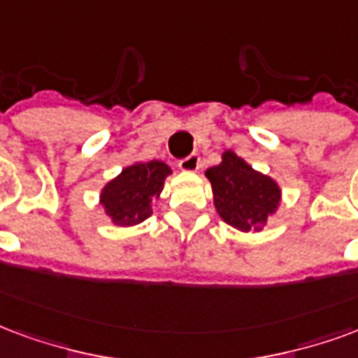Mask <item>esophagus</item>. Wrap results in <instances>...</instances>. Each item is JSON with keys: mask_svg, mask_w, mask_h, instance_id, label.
I'll return each mask as SVG.
<instances>
[{"mask_svg": "<svg viewBox=\"0 0 358 358\" xmlns=\"http://www.w3.org/2000/svg\"><path fill=\"white\" fill-rule=\"evenodd\" d=\"M178 166L182 172H197L201 166V157L197 155V153H193V155H189V157L182 159V161L178 163Z\"/></svg>", "mask_w": 358, "mask_h": 358, "instance_id": "obj_1", "label": "esophagus"}]
</instances>
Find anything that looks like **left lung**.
Listing matches in <instances>:
<instances>
[{"label":"left lung","instance_id":"left-lung-1","mask_svg":"<svg viewBox=\"0 0 358 358\" xmlns=\"http://www.w3.org/2000/svg\"><path fill=\"white\" fill-rule=\"evenodd\" d=\"M205 176L213 186L218 216L239 231H262L279 210L282 197L279 184L231 150L222 153V161L206 169Z\"/></svg>","mask_w":358,"mask_h":358}]
</instances>
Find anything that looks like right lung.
<instances>
[{
  "label": "right lung",
  "mask_w": 358,
  "mask_h": 358,
  "mask_svg": "<svg viewBox=\"0 0 358 358\" xmlns=\"http://www.w3.org/2000/svg\"><path fill=\"white\" fill-rule=\"evenodd\" d=\"M172 169L163 161H136L125 166L100 189L98 203L113 226L131 227L153 214V201L161 197Z\"/></svg>",
  "instance_id": "1"
}]
</instances>
